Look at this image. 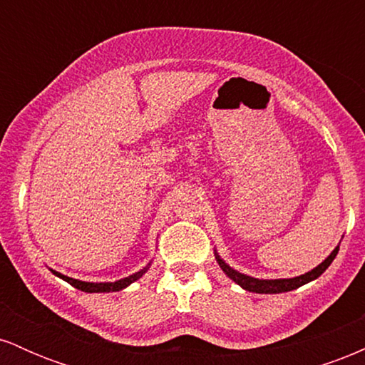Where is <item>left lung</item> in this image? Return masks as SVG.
Here are the masks:
<instances>
[{
	"label": "left lung",
	"mask_w": 365,
	"mask_h": 365,
	"mask_svg": "<svg viewBox=\"0 0 365 365\" xmlns=\"http://www.w3.org/2000/svg\"><path fill=\"white\" fill-rule=\"evenodd\" d=\"M338 250H340V247H336V249L333 250L328 255V259H326L324 262H321L319 266L314 267L312 271H309V273H305L302 276H297V278H288V279H255V278H250V276H245L242 273H238V271L232 269V267L228 266V264H225L223 261L220 259V255H216L217 262H220L221 269L225 271L226 274H228V278H232L233 282L240 284L244 290H249V292H254V293H283V292H290V290H295V288L302 287V284L312 282V279L319 278V276L324 273L326 269H328V266L331 262H333V259L336 257Z\"/></svg>",
	"instance_id": "1"
}]
</instances>
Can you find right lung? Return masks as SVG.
<instances>
[{
  "instance_id": "obj_1",
  "label": "right lung",
  "mask_w": 365,
  "mask_h": 365,
  "mask_svg": "<svg viewBox=\"0 0 365 365\" xmlns=\"http://www.w3.org/2000/svg\"><path fill=\"white\" fill-rule=\"evenodd\" d=\"M145 269H148V267H144V269H140L139 273L128 276V278H123V279H120V282H115V283H87V282H78V279L68 278V276H65V274H61V273H56V271H53V269L51 271L56 276H60L61 279H65L66 283H70V284H72V287L78 288V290L87 292V293H99V292H118V290H121V288L128 287L130 283H133V282H135V279H139L140 276L145 273Z\"/></svg>"
}]
</instances>
